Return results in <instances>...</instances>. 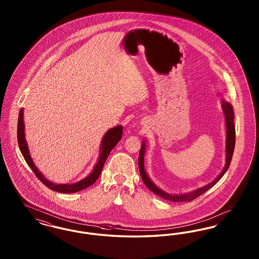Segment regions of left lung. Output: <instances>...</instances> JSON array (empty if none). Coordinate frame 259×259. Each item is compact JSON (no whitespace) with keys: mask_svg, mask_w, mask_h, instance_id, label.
Masks as SVG:
<instances>
[{"mask_svg":"<svg viewBox=\"0 0 259 259\" xmlns=\"http://www.w3.org/2000/svg\"><path fill=\"white\" fill-rule=\"evenodd\" d=\"M222 106L223 113H224V117H225V125H226V147H225L226 162H225V166H224L222 172L211 183H209L205 186H202L198 189H195L193 191L184 193V194H170V193H167V192L163 191L159 187H157L151 182V180L148 178V174L145 170L144 157H145V151H146V143L144 142L142 144V147L140 149V154H139V169H140V174H141V177H142V180H143L144 184L146 185V186L148 187L150 191H152L153 193H155L156 195L160 196L163 199H166V200H169V201H172V202H190L193 199L199 197L200 195L205 193L207 190H209L210 187H212L222 179L223 175L228 170L229 165L231 163V159H232L233 152H234L235 141H236L233 108L228 102H226L224 100L222 101Z\"/></svg>","mask_w":259,"mask_h":259,"instance_id":"obj_1","label":"left lung"}]
</instances>
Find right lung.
Listing matches in <instances>:
<instances>
[{"mask_svg": "<svg viewBox=\"0 0 259 259\" xmlns=\"http://www.w3.org/2000/svg\"><path fill=\"white\" fill-rule=\"evenodd\" d=\"M122 126L121 125H117L113 128L110 129L109 131H107V133L104 136L102 143H101V147H100V155H99L98 162L95 165L93 171L89 176H87V178H84L83 180L74 183V184H65V185H57L54 183L50 182L47 178H45V176L37 170L36 165L34 164L33 159L31 158L30 152H29V148L28 145L25 139V124L23 120V109H20L19 111V115H18V124H17V140H18V146L20 148V151L24 157L25 161L27 162V164L29 165V167L32 169V171L35 172V175L37 176V179L44 184L47 185L51 190L60 192V193H74L77 191H80L84 188H87L88 186L93 185L100 176V174L102 172V169L104 167V164L107 160L111 149L114 148L117 143L121 140L122 137Z\"/></svg>", "mask_w": 259, "mask_h": 259, "instance_id": "1", "label": "right lung"}]
</instances>
